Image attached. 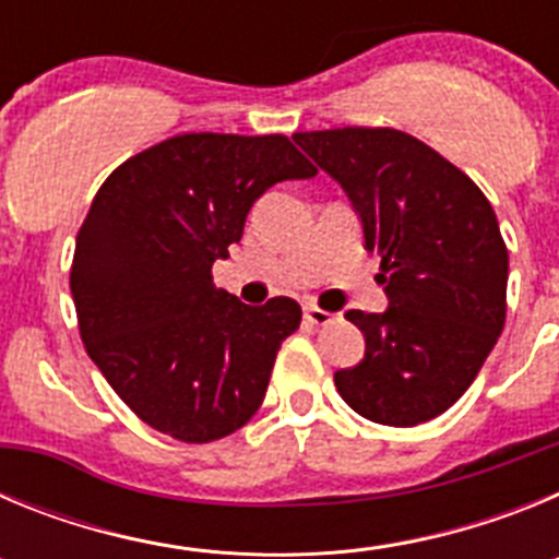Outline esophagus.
Listing matches in <instances>:
<instances>
[{
  "instance_id": "34e87169",
  "label": "esophagus",
  "mask_w": 559,
  "mask_h": 559,
  "mask_svg": "<svg viewBox=\"0 0 559 559\" xmlns=\"http://www.w3.org/2000/svg\"><path fill=\"white\" fill-rule=\"evenodd\" d=\"M305 319H308L310 324H330L335 319L333 313H328V310H322V308H316V305H308V308H305Z\"/></svg>"
}]
</instances>
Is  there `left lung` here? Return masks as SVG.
Listing matches in <instances>:
<instances>
[{"label": "left lung", "instance_id": "1", "mask_svg": "<svg viewBox=\"0 0 559 559\" xmlns=\"http://www.w3.org/2000/svg\"><path fill=\"white\" fill-rule=\"evenodd\" d=\"M358 212L380 257L383 313L347 310L367 349L335 389L380 426L428 423L456 403L507 319L510 254L490 201L456 165L394 128L294 133Z\"/></svg>", "mask_w": 559, "mask_h": 559}]
</instances>
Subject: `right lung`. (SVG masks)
I'll use <instances>...</instances> for the list:
<instances>
[{
    "mask_svg": "<svg viewBox=\"0 0 559 559\" xmlns=\"http://www.w3.org/2000/svg\"><path fill=\"white\" fill-rule=\"evenodd\" d=\"M313 176L283 133H181L103 181L69 288L88 358L142 423L201 445L254 417L302 310L243 305L212 285V263L269 187Z\"/></svg>",
    "mask_w": 559,
    "mask_h": 559,
    "instance_id": "add662e5",
    "label": "right lung"
}]
</instances>
